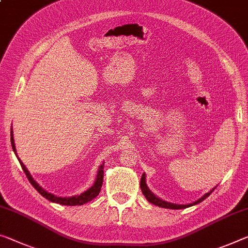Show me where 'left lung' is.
Listing matches in <instances>:
<instances>
[{
    "label": "left lung",
    "instance_id": "obj_1",
    "mask_svg": "<svg viewBox=\"0 0 248 248\" xmlns=\"http://www.w3.org/2000/svg\"><path fill=\"white\" fill-rule=\"evenodd\" d=\"M140 187H141V191H142L143 195L145 196V199L148 200L149 202L155 204L156 206H160V207H164V209H170V210H181V209H186V207H190L192 205H195V204H199L201 203L202 201H204L207 196H209L212 192L215 190L214 188H212L210 192H207L206 194H204L201 199H199L198 201H195L193 203H190V204H174V203H170V202H167V201H163V200H161L158 196H155V194L152 193L150 191V188L148 187L147 183H145V173L142 174L141 176V181H140Z\"/></svg>",
    "mask_w": 248,
    "mask_h": 248
}]
</instances>
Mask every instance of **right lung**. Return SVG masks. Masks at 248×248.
Returning <instances> with one entry per match:
<instances>
[{
  "label": "right lung",
  "mask_w": 248,
  "mask_h": 248,
  "mask_svg": "<svg viewBox=\"0 0 248 248\" xmlns=\"http://www.w3.org/2000/svg\"><path fill=\"white\" fill-rule=\"evenodd\" d=\"M11 143H12V149H13V151L15 153V155L17 156V153H16V148H15V143H14V138H13V131H12L11 129ZM17 159L19 161V164H21V167L23 169V171L25 172V174L27 176V179L31 182V184L35 187V190H36L39 194L42 196H44L45 199L48 200L50 202H54V203H58V204H62V205H69V206H75V205H82V204L90 202L92 200H93L96 198V196L99 194V192L101 190V186H103V181H104V164L105 162L101 164L98 169V173L96 176V181L95 183H93V186L92 187H89L87 191H85L84 193H81L80 195H75V196H70V198H61V196H56L52 193H48V192L45 191L44 188L42 186H39L36 181H35L32 175L27 170L26 167L24 166V163L22 162L21 159L18 158Z\"/></svg>",
  "instance_id": "right-lung-1"
}]
</instances>
